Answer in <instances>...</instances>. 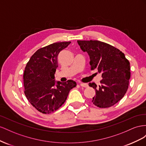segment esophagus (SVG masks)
I'll use <instances>...</instances> for the list:
<instances>
[{"label":"esophagus","mask_w":146,"mask_h":146,"mask_svg":"<svg viewBox=\"0 0 146 146\" xmlns=\"http://www.w3.org/2000/svg\"><path fill=\"white\" fill-rule=\"evenodd\" d=\"M80 86L81 87H87L89 86V85L87 84V83H82V82L80 83Z\"/></svg>","instance_id":"esophagus-1"}]
</instances>
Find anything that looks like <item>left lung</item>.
Returning a JSON list of instances; mask_svg holds the SVG:
<instances>
[{"mask_svg": "<svg viewBox=\"0 0 146 146\" xmlns=\"http://www.w3.org/2000/svg\"><path fill=\"white\" fill-rule=\"evenodd\" d=\"M77 42L82 51L88 54L91 70H97L102 73L100 86L97 87L94 82L89 84L96 92L92 102L101 108L114 105L128 89L130 62L122 51L109 44L98 40H78Z\"/></svg>", "mask_w": 146, "mask_h": 146, "instance_id": "1", "label": "left lung"}]
</instances>
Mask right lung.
<instances>
[{
	"label": "right lung",
	"instance_id": "right-lung-1",
	"mask_svg": "<svg viewBox=\"0 0 146 146\" xmlns=\"http://www.w3.org/2000/svg\"><path fill=\"white\" fill-rule=\"evenodd\" d=\"M70 43V41L54 43L39 49L25 68V95L31 105L43 114L59 109L65 103L70 90L76 86L73 80L66 82L55 81L57 56Z\"/></svg>",
	"mask_w": 146,
	"mask_h": 146
}]
</instances>
